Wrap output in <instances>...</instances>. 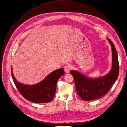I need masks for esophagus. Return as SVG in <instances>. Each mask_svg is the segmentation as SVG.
<instances>
[{
    "label": "esophagus",
    "instance_id": "obj_1",
    "mask_svg": "<svg viewBox=\"0 0 127 127\" xmlns=\"http://www.w3.org/2000/svg\"><path fill=\"white\" fill-rule=\"evenodd\" d=\"M71 69V67L69 64L65 65V67H64V72L66 73H69L70 72V70Z\"/></svg>",
    "mask_w": 127,
    "mask_h": 127
}]
</instances>
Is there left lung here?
<instances>
[{
	"label": "left lung",
	"instance_id": "1",
	"mask_svg": "<svg viewBox=\"0 0 127 127\" xmlns=\"http://www.w3.org/2000/svg\"><path fill=\"white\" fill-rule=\"evenodd\" d=\"M112 50V68L110 71L103 77L91 79L81 74L77 71L70 72L74 78L75 86L78 94L84 100L98 99L107 94L119 74V62L118 55L113 43L107 38Z\"/></svg>",
	"mask_w": 127,
	"mask_h": 127
}]
</instances>
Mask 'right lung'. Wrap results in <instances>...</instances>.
Returning a JSON list of instances; mask_svg holds the SVG:
<instances>
[{"label":"right lung","instance_id":"right-lung-1","mask_svg":"<svg viewBox=\"0 0 127 127\" xmlns=\"http://www.w3.org/2000/svg\"><path fill=\"white\" fill-rule=\"evenodd\" d=\"M64 74L63 68L57 69L50 73L39 83L32 85L18 82L13 74V82L19 92L28 100L35 103H45L52 101L56 91V84L59 78Z\"/></svg>","mask_w":127,"mask_h":127}]
</instances>
